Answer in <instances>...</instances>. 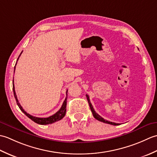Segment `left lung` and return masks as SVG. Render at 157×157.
<instances>
[{"label": "left lung", "mask_w": 157, "mask_h": 157, "mask_svg": "<svg viewBox=\"0 0 157 157\" xmlns=\"http://www.w3.org/2000/svg\"><path fill=\"white\" fill-rule=\"evenodd\" d=\"M86 98H87L88 104H89V106H90V110H91V111H92V115H93V116H94V117L96 119H97V120H98V121H101V122L105 123H108V124H111V125H120L119 123H114V122H111V121H107V120H105V119H103V118L102 117L100 116V115L98 114V113H96V111H94V108H93V106H92V104H91V102H90V98H89L88 95L86 94Z\"/></svg>", "instance_id": "8db88e82"}]
</instances>
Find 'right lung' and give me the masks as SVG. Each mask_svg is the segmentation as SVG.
I'll list each match as a JSON object with an SVG mask.
<instances>
[{"instance_id":"add662e5","label":"right lung","mask_w":157,"mask_h":157,"mask_svg":"<svg viewBox=\"0 0 157 157\" xmlns=\"http://www.w3.org/2000/svg\"><path fill=\"white\" fill-rule=\"evenodd\" d=\"M22 52H21V54L19 55V57L17 60V61H18V59L19 58L20 55H21ZM16 64H17V62H16ZM14 81H13V93H14V96H15V98L16 100V102H17V104L19 108L20 109V110L24 113V114L28 117L32 119L33 121H34L36 123H38V124H40V125H48V124H51V123H55L56 121H58L59 120L62 119L63 117H64L65 115V113H66V106H67V90L66 92V94L67 96L65 99L64 102H63V105L61 106V109H60L59 111L56 112L55 114L52 115V116H50L48 117H44V118H41V117H34L31 115L28 114L27 113V112L25 111V110L22 108V106H21V105L19 104V102L18 101V99L17 98V95H16V93L15 91V86H14Z\"/></svg>"}]
</instances>
